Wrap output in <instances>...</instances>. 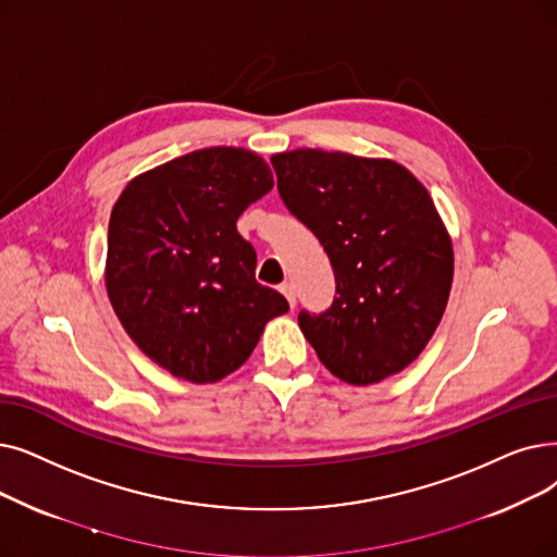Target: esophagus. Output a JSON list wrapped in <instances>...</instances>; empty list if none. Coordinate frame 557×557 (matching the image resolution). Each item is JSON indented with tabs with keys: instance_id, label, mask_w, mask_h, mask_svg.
<instances>
[{
	"instance_id": "esophagus-1",
	"label": "esophagus",
	"mask_w": 557,
	"mask_h": 557,
	"mask_svg": "<svg viewBox=\"0 0 557 557\" xmlns=\"http://www.w3.org/2000/svg\"><path fill=\"white\" fill-rule=\"evenodd\" d=\"M280 292H282V296L288 300V305L296 307V288H294L292 282H284V284L280 286Z\"/></svg>"
}]
</instances>
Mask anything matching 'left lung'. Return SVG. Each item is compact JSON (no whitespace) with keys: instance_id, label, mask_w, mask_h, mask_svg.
<instances>
[{"instance_id":"left-lung-1","label":"left lung","mask_w":557,"mask_h":557,"mask_svg":"<svg viewBox=\"0 0 557 557\" xmlns=\"http://www.w3.org/2000/svg\"><path fill=\"white\" fill-rule=\"evenodd\" d=\"M271 163L336 280L325 313L300 311L305 338L348 384L400 373L437 330L453 284L450 234L428 188L392 159L300 148Z\"/></svg>"}]
</instances>
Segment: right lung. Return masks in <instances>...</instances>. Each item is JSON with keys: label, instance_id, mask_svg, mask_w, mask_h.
<instances>
[{"label": "right lung", "instance_id": "1", "mask_svg": "<svg viewBox=\"0 0 557 557\" xmlns=\"http://www.w3.org/2000/svg\"><path fill=\"white\" fill-rule=\"evenodd\" d=\"M244 148H205L136 175L113 205L104 282L132 342L175 377L207 384L252 355L288 311L255 280L257 252L236 221L273 188Z\"/></svg>", "mask_w": 557, "mask_h": 557}]
</instances>
